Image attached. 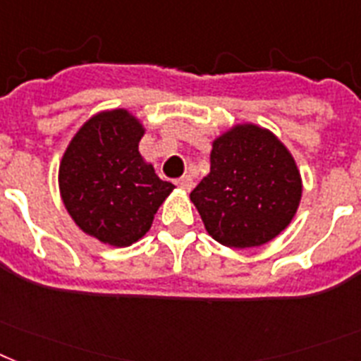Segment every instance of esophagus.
<instances>
[{
	"instance_id": "esophagus-1",
	"label": "esophagus",
	"mask_w": 361,
	"mask_h": 361,
	"mask_svg": "<svg viewBox=\"0 0 361 361\" xmlns=\"http://www.w3.org/2000/svg\"><path fill=\"white\" fill-rule=\"evenodd\" d=\"M176 185L183 190H190L192 189V178L190 176H181L180 180H176Z\"/></svg>"
}]
</instances>
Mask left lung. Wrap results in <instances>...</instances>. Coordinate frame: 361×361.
<instances>
[{"instance_id":"1","label":"left lung","mask_w":361,"mask_h":361,"mask_svg":"<svg viewBox=\"0 0 361 361\" xmlns=\"http://www.w3.org/2000/svg\"><path fill=\"white\" fill-rule=\"evenodd\" d=\"M301 176L274 134L242 124L213 143L211 172L190 192L205 229L227 247H255L292 222Z\"/></svg>"}]
</instances>
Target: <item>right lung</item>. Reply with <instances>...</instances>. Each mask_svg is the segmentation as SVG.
Listing matches in <instances>:
<instances>
[{"mask_svg": "<svg viewBox=\"0 0 361 361\" xmlns=\"http://www.w3.org/2000/svg\"><path fill=\"white\" fill-rule=\"evenodd\" d=\"M145 130L126 110L104 111L71 139L60 163V195L80 229L110 246L137 242L174 189L139 154Z\"/></svg>", "mask_w": 361, "mask_h": 361, "instance_id": "right-lung-1", "label": "right lung"}]
</instances>
